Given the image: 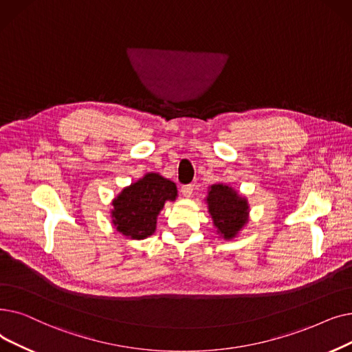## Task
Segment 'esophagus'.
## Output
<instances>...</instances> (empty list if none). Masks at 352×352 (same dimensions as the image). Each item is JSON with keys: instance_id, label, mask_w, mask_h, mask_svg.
Returning a JSON list of instances; mask_svg holds the SVG:
<instances>
[{"instance_id": "1", "label": "esophagus", "mask_w": 352, "mask_h": 352, "mask_svg": "<svg viewBox=\"0 0 352 352\" xmlns=\"http://www.w3.org/2000/svg\"><path fill=\"white\" fill-rule=\"evenodd\" d=\"M180 192H182V195L185 196V197H190L192 193H193V185H183L180 188Z\"/></svg>"}]
</instances>
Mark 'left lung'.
Masks as SVG:
<instances>
[{
	"instance_id": "left-lung-1",
	"label": "left lung",
	"mask_w": 352,
	"mask_h": 352,
	"mask_svg": "<svg viewBox=\"0 0 352 352\" xmlns=\"http://www.w3.org/2000/svg\"><path fill=\"white\" fill-rule=\"evenodd\" d=\"M209 212L214 226L223 238L230 239L246 223L248 204L235 190L225 185L210 186L208 196Z\"/></svg>"
}]
</instances>
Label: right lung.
Instances as JSON below:
<instances>
[{"label": "right lung", "instance_id": "obj_1", "mask_svg": "<svg viewBox=\"0 0 352 352\" xmlns=\"http://www.w3.org/2000/svg\"><path fill=\"white\" fill-rule=\"evenodd\" d=\"M177 189L173 182L157 173H148L133 183L114 199L113 223L131 239H144L156 229V217L166 200H175Z\"/></svg>", "mask_w": 352, "mask_h": 352}]
</instances>
